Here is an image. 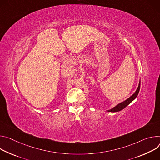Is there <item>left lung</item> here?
Returning a JSON list of instances; mask_svg holds the SVG:
<instances>
[{
    "mask_svg": "<svg viewBox=\"0 0 160 160\" xmlns=\"http://www.w3.org/2000/svg\"><path fill=\"white\" fill-rule=\"evenodd\" d=\"M140 82H139V84H138V86L137 88V90H136V92L130 97L128 98L127 100H126L125 101H124L120 103H119L118 105H117L116 107H114V108H112V109L111 110H109L108 111V112H118V111H120L121 110H122L123 109H125L127 106L130 104L136 97L138 95V92H139V90H140Z\"/></svg>",
    "mask_w": 160,
    "mask_h": 160,
    "instance_id": "8db88e82",
    "label": "left lung"
}]
</instances>
